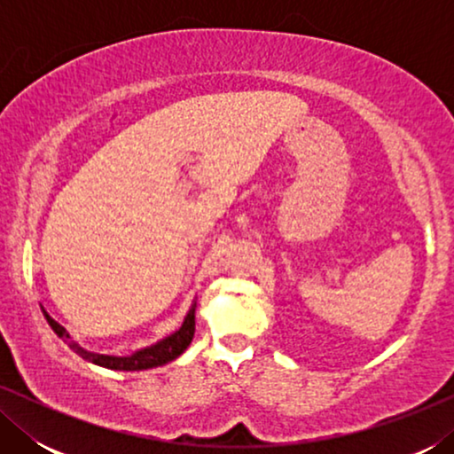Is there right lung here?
<instances>
[{"mask_svg":"<svg viewBox=\"0 0 454 454\" xmlns=\"http://www.w3.org/2000/svg\"><path fill=\"white\" fill-rule=\"evenodd\" d=\"M194 309H196V303L192 306V309L188 312V316L184 318V325L179 326V331H176L169 337H165L163 340H159L157 345H151L146 347V349H140L132 353V356L128 357H117V356H101V353H92V351H86L84 347H80L76 340L70 339V334L66 333V328L58 325L51 316H49L45 309H43V314H45V318L49 322V326L53 328V333L61 337L70 347L72 351H76L80 357L86 359V362L90 364H97V365H103V368H109V370H123V372H138V370H151V368H159V365H165L173 362V359L182 356V353L188 349V345L192 343V339H194V331H196V318H194Z\"/></svg>","mask_w":454,"mask_h":454,"instance_id":"right-lung-1","label":"right lung"}]
</instances>
